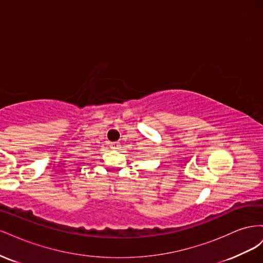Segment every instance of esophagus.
Returning a JSON list of instances; mask_svg holds the SVG:
<instances>
[{
	"instance_id": "34e87169",
	"label": "esophagus",
	"mask_w": 263,
	"mask_h": 263,
	"mask_svg": "<svg viewBox=\"0 0 263 263\" xmlns=\"http://www.w3.org/2000/svg\"><path fill=\"white\" fill-rule=\"evenodd\" d=\"M118 146H119V144H118V142H116V141H114V142H110V145H109V147L112 148V149H117V148H118Z\"/></svg>"
}]
</instances>
